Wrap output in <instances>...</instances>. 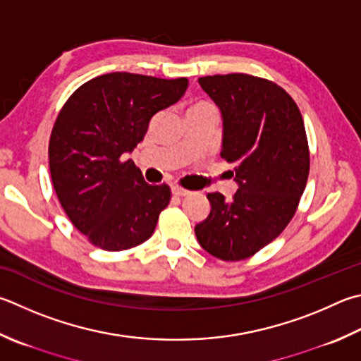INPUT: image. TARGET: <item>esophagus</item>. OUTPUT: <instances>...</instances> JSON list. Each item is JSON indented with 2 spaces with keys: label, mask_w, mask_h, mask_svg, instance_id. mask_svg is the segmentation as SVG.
I'll list each match as a JSON object with an SVG mask.
<instances>
[{
  "label": "esophagus",
  "mask_w": 361,
  "mask_h": 361,
  "mask_svg": "<svg viewBox=\"0 0 361 361\" xmlns=\"http://www.w3.org/2000/svg\"><path fill=\"white\" fill-rule=\"evenodd\" d=\"M172 192H173V195H178V197H183V195L191 194V191H188V189H183L181 186H173L172 188Z\"/></svg>",
  "instance_id": "esophagus-1"
}]
</instances>
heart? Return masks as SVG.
Returning <instances> with one entry per match:
<instances>
[{
  "label": "heart",
  "mask_w": 361,
  "mask_h": 361,
  "mask_svg": "<svg viewBox=\"0 0 361 361\" xmlns=\"http://www.w3.org/2000/svg\"><path fill=\"white\" fill-rule=\"evenodd\" d=\"M188 112H189V114L209 115V116L216 118V120H218V116H219V110H218V107H216L214 104H213V102H209V101H197V102H194L192 106L189 107Z\"/></svg>",
  "instance_id": "1"
}]
</instances>
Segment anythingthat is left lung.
I'll return each instance as SVG.
<instances>
[{
	"label": "left lung",
	"instance_id": "1",
	"mask_svg": "<svg viewBox=\"0 0 361 361\" xmlns=\"http://www.w3.org/2000/svg\"><path fill=\"white\" fill-rule=\"evenodd\" d=\"M199 83L221 109V158L233 166L240 188L232 200L207 194L212 209L195 237L214 257L245 260L279 237L297 213L310 175L303 116L290 94L267 78L226 74Z\"/></svg>",
	"mask_w": 361,
	"mask_h": 361
}]
</instances>
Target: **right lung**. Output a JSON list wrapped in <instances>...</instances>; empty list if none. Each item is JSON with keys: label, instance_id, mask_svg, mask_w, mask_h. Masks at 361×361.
<instances>
[{"label": "right lung", "instance_id": "obj_1", "mask_svg": "<svg viewBox=\"0 0 361 361\" xmlns=\"http://www.w3.org/2000/svg\"><path fill=\"white\" fill-rule=\"evenodd\" d=\"M188 78L110 72L78 87L58 114L49 142L56 197L72 224L104 251H126L152 237L172 192L148 185L123 154L149 120L188 90Z\"/></svg>", "mask_w": 361, "mask_h": 361}]
</instances>
